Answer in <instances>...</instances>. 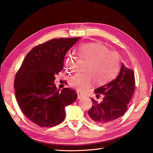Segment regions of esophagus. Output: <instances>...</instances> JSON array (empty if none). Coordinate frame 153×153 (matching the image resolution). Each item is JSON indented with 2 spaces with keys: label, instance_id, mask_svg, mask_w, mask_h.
<instances>
[{
  "label": "esophagus",
  "instance_id": "obj_1",
  "mask_svg": "<svg viewBox=\"0 0 153 153\" xmlns=\"http://www.w3.org/2000/svg\"><path fill=\"white\" fill-rule=\"evenodd\" d=\"M77 99H81V98H82V97H83V95H82V94L81 93H79V92H77Z\"/></svg>",
  "mask_w": 153,
  "mask_h": 153
}]
</instances>
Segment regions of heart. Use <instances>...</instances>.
I'll use <instances>...</instances> for the list:
<instances>
[{"label": "heart", "mask_w": 153, "mask_h": 153, "mask_svg": "<svg viewBox=\"0 0 153 153\" xmlns=\"http://www.w3.org/2000/svg\"><path fill=\"white\" fill-rule=\"evenodd\" d=\"M77 51L81 58L87 60L83 68L85 73L77 74L71 77L70 85L79 91H84L89 88L92 78L96 83H105L113 78L119 70L120 58L118 54L108 50L101 44H83L78 47ZM74 60V55L67 58L66 66L68 69H73Z\"/></svg>", "instance_id": "b5f03b06"}]
</instances>
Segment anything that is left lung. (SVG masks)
Wrapping results in <instances>:
<instances>
[{
    "label": "left lung",
    "instance_id": "obj_1",
    "mask_svg": "<svg viewBox=\"0 0 153 153\" xmlns=\"http://www.w3.org/2000/svg\"><path fill=\"white\" fill-rule=\"evenodd\" d=\"M135 89L134 71L122 63L118 76L111 82L95 89L98 101L92 99V107L88 111L91 121L106 125L116 121L128 110Z\"/></svg>",
    "mask_w": 153,
    "mask_h": 153
}]
</instances>
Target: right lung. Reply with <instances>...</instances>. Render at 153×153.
Returning <instances> with one entry per match:
<instances>
[{"instance_id": "right-lung-1", "label": "right lung", "mask_w": 153, "mask_h": 153, "mask_svg": "<svg viewBox=\"0 0 153 153\" xmlns=\"http://www.w3.org/2000/svg\"><path fill=\"white\" fill-rule=\"evenodd\" d=\"M80 37L54 39L38 45L25 57L16 75V100L23 113L41 127L59 124L66 116L65 107L77 99L73 89L60 92L54 76L63 69L67 52Z\"/></svg>"}]
</instances>
